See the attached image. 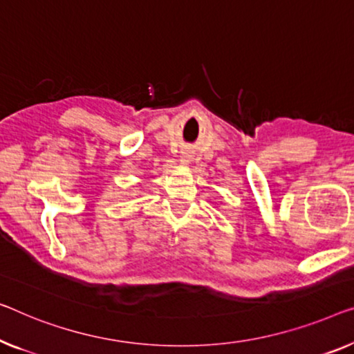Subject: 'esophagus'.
<instances>
[{"instance_id": "34e87169", "label": "esophagus", "mask_w": 354, "mask_h": 354, "mask_svg": "<svg viewBox=\"0 0 354 354\" xmlns=\"http://www.w3.org/2000/svg\"><path fill=\"white\" fill-rule=\"evenodd\" d=\"M183 162H187V159H186V157H183Z\"/></svg>"}]
</instances>
